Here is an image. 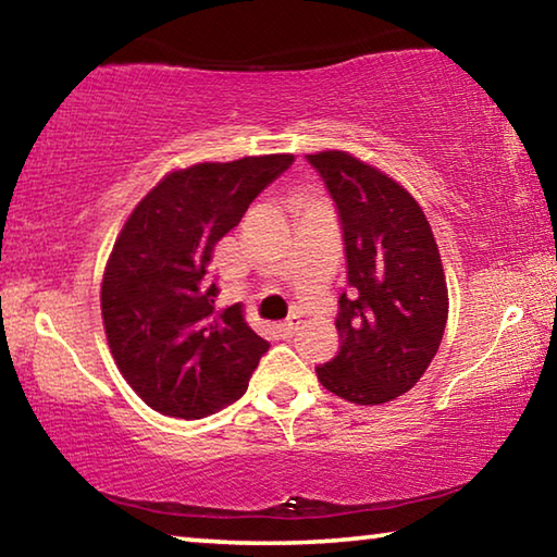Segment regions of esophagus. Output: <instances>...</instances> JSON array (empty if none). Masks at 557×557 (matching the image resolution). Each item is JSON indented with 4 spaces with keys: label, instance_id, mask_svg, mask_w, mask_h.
<instances>
[{
    "label": "esophagus",
    "instance_id": "esophagus-1",
    "mask_svg": "<svg viewBox=\"0 0 557 557\" xmlns=\"http://www.w3.org/2000/svg\"><path fill=\"white\" fill-rule=\"evenodd\" d=\"M297 326H299V317H289V319H285V322H282L277 329H280L282 336H292V334L297 332Z\"/></svg>",
    "mask_w": 557,
    "mask_h": 557
}]
</instances>
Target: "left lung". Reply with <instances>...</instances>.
I'll return each instance as SVG.
<instances>
[{
    "mask_svg": "<svg viewBox=\"0 0 557 557\" xmlns=\"http://www.w3.org/2000/svg\"><path fill=\"white\" fill-rule=\"evenodd\" d=\"M336 203L348 295L338 297V354L317 379L338 398L381 405L408 393L435 358L449 297L420 203L381 169L348 152L307 154Z\"/></svg>",
    "mask_w": 557,
    "mask_h": 557,
    "instance_id": "1",
    "label": "left lung"
}]
</instances>
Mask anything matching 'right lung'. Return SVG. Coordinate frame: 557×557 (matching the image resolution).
Here are the masks:
<instances>
[{
	"mask_svg": "<svg viewBox=\"0 0 557 557\" xmlns=\"http://www.w3.org/2000/svg\"><path fill=\"white\" fill-rule=\"evenodd\" d=\"M292 162L265 154L176 169L122 225L102 275V324L122 379L152 410L199 420L248 391L270 344L240 305L215 309L206 272L215 243Z\"/></svg>",
	"mask_w": 557,
	"mask_h": 557,
	"instance_id": "add662e5",
	"label": "right lung"
}]
</instances>
